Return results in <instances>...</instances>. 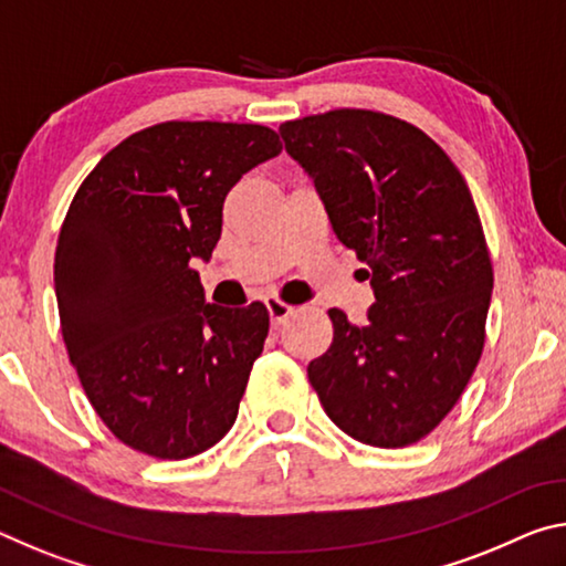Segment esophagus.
Returning <instances> with one entry per match:
<instances>
[{
  "label": "esophagus",
  "mask_w": 566,
  "mask_h": 566,
  "mask_svg": "<svg viewBox=\"0 0 566 566\" xmlns=\"http://www.w3.org/2000/svg\"><path fill=\"white\" fill-rule=\"evenodd\" d=\"M266 312H270V319H272V327H282V324L292 317L294 314V306L292 304H284L282 300H266Z\"/></svg>",
  "instance_id": "obj_1"
}]
</instances>
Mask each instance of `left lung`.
<instances>
[{
    "label": "left lung",
    "mask_w": 566,
    "mask_h": 566,
    "mask_svg": "<svg viewBox=\"0 0 566 566\" xmlns=\"http://www.w3.org/2000/svg\"><path fill=\"white\" fill-rule=\"evenodd\" d=\"M280 132L377 300L361 327L329 310L332 347L306 375L342 432L415 444L452 411L484 349L494 272L472 191L432 137L391 114L332 109Z\"/></svg>",
    "instance_id": "left-lung-1"
}]
</instances>
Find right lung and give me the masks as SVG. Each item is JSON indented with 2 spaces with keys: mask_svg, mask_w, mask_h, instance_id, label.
I'll use <instances>...</instances> for the list:
<instances>
[{
  "mask_svg": "<svg viewBox=\"0 0 566 566\" xmlns=\"http://www.w3.org/2000/svg\"><path fill=\"white\" fill-rule=\"evenodd\" d=\"M280 151L262 124L161 122L76 189L54 254L62 337L94 411L142 454H202L234 424L270 314L207 304L191 262L212 256L229 189Z\"/></svg>",
  "mask_w": 566,
  "mask_h": 566,
  "instance_id": "right-lung-1",
  "label": "right lung"
}]
</instances>
